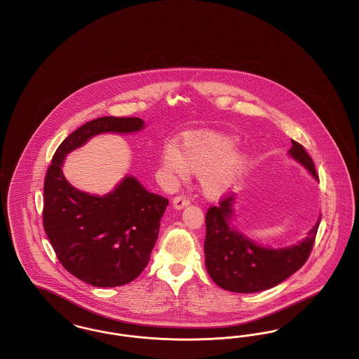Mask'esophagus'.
Listing matches in <instances>:
<instances>
[{"label":"esophagus","instance_id":"esophagus-1","mask_svg":"<svg viewBox=\"0 0 359 359\" xmlns=\"http://www.w3.org/2000/svg\"><path fill=\"white\" fill-rule=\"evenodd\" d=\"M188 205H189V201H188L187 198H184V196H176L173 199V202H172V205H173L175 210H182V208H184Z\"/></svg>","mask_w":359,"mask_h":359}]
</instances>
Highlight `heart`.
Wrapping results in <instances>:
<instances>
[{"label":"heart","instance_id":"1","mask_svg":"<svg viewBox=\"0 0 359 359\" xmlns=\"http://www.w3.org/2000/svg\"><path fill=\"white\" fill-rule=\"evenodd\" d=\"M234 145L236 140L222 133H192L183 140L182 151L175 144L165 145L161 168L171 179L198 173L205 195L221 198L237 186L249 164V154Z\"/></svg>","mask_w":359,"mask_h":359}]
</instances>
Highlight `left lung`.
<instances>
[{"label":"left lung","mask_w":359,"mask_h":359,"mask_svg":"<svg viewBox=\"0 0 359 359\" xmlns=\"http://www.w3.org/2000/svg\"><path fill=\"white\" fill-rule=\"evenodd\" d=\"M288 154L316 182L319 180L312 158L299 142L292 140ZM236 199L237 195H231L205 214V269L222 290L237 293L271 290L304 265L313 246L320 215L307 237L297 243L284 248L262 246L234 223Z\"/></svg>","instance_id":"obj_1"}]
</instances>
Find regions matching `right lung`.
<instances>
[{"instance_id":"1","label":"right lung","mask_w":359,"mask_h":359,"mask_svg":"<svg viewBox=\"0 0 359 359\" xmlns=\"http://www.w3.org/2000/svg\"><path fill=\"white\" fill-rule=\"evenodd\" d=\"M144 128L141 118L129 117L86 122L59 145L47 171L44 230L65 269L93 287L125 285L145 269L168 199L149 192L132 175L104 195L81 191L66 179L65 158L93 137L132 135Z\"/></svg>"}]
</instances>
